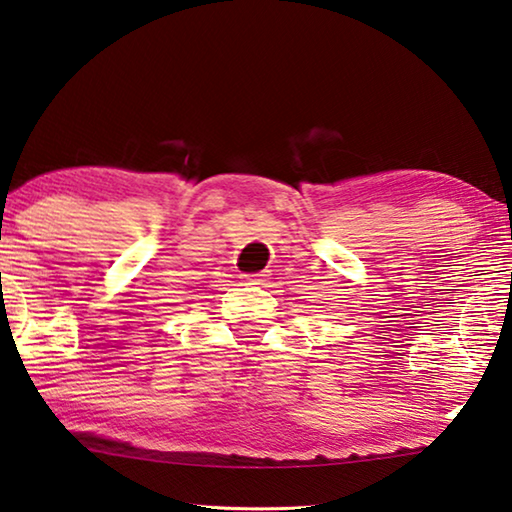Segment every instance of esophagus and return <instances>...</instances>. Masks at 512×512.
<instances>
[{
	"instance_id": "1",
	"label": "esophagus",
	"mask_w": 512,
	"mask_h": 512,
	"mask_svg": "<svg viewBox=\"0 0 512 512\" xmlns=\"http://www.w3.org/2000/svg\"><path fill=\"white\" fill-rule=\"evenodd\" d=\"M264 277H266L264 273H255V275H248L246 280H248L250 284H259V282H264Z\"/></svg>"
}]
</instances>
